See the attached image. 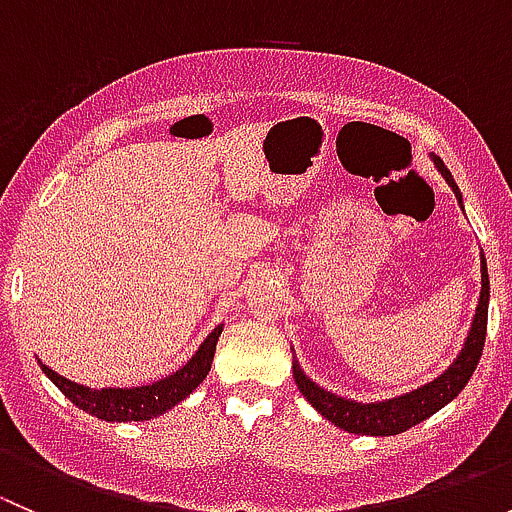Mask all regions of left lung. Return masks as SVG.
Listing matches in <instances>:
<instances>
[{
	"label": "left lung",
	"mask_w": 512,
	"mask_h": 512,
	"mask_svg": "<svg viewBox=\"0 0 512 512\" xmlns=\"http://www.w3.org/2000/svg\"><path fill=\"white\" fill-rule=\"evenodd\" d=\"M433 163L441 170L446 183L451 185L456 193L458 203H461V190H458L456 180H453L451 170L443 165V160L433 156ZM488 297H490V280L488 267H485V257L480 260V302L473 317L471 332H468L466 347L461 349L458 359L453 361L451 369L446 374L438 376L431 384L421 386V389L411 391V394L399 396V399L379 401V404H356V401L342 399L329 391L319 389L312 379L302 374L299 366H294V381L297 389L302 391L304 399L314 406L324 418L334 423V426L344 428L349 433H361V436H396V433L409 431L416 423L426 421L428 416L436 414L438 409L456 399L468 384V379L476 371L480 354H483L485 344V329H488Z\"/></svg>",
	"instance_id": "1"
}]
</instances>
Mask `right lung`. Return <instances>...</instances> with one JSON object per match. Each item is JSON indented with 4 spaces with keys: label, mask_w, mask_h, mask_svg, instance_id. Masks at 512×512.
Returning <instances> with one entry per match:
<instances>
[{
    "label": "right lung",
    "mask_w": 512,
    "mask_h": 512,
    "mask_svg": "<svg viewBox=\"0 0 512 512\" xmlns=\"http://www.w3.org/2000/svg\"><path fill=\"white\" fill-rule=\"evenodd\" d=\"M220 332H223V327L215 329V332L200 344L198 352L193 354V359H190L183 369L165 376V379L156 381V384L136 386V389H89V386H81L64 379V376H59L54 369L41 364V361L39 366L41 371L59 386L61 394H64L71 404L84 409L86 414L103 418V421H148V418L160 416L163 411L173 409V406L180 404L190 391L198 389V386L203 384V379L210 371V364H213L215 344H218Z\"/></svg>",
    "instance_id": "add662e5"
}]
</instances>
